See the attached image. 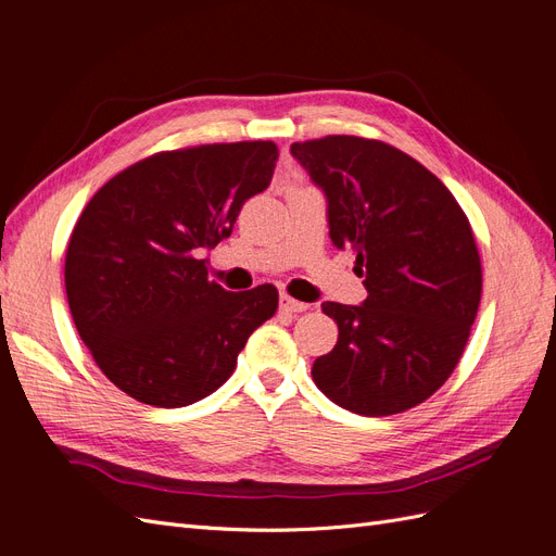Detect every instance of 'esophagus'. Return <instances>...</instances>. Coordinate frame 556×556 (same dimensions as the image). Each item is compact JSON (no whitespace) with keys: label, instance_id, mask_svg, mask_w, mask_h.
Returning <instances> with one entry per match:
<instances>
[{"label":"esophagus","instance_id":"esophagus-1","mask_svg":"<svg viewBox=\"0 0 556 556\" xmlns=\"http://www.w3.org/2000/svg\"><path fill=\"white\" fill-rule=\"evenodd\" d=\"M308 308V304H304V301H296L288 294H280V311L285 313H304Z\"/></svg>","mask_w":556,"mask_h":556}]
</instances>
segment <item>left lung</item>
Returning a JSON list of instances; mask_svg holds the SVG:
<instances>
[{"label":"left lung","instance_id":"obj_1","mask_svg":"<svg viewBox=\"0 0 556 556\" xmlns=\"http://www.w3.org/2000/svg\"><path fill=\"white\" fill-rule=\"evenodd\" d=\"M290 153L325 192L331 243L355 252L368 292L359 306L323 304L339 341L313 380L350 413L408 410L450 378L478 315L468 217L429 169L382 141L325 137Z\"/></svg>","mask_w":556,"mask_h":556}]
</instances>
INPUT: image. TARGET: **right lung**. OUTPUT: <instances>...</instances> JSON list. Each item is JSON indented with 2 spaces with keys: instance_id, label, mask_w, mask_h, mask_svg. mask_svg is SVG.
I'll use <instances>...</instances> for the list:
<instances>
[{
  "instance_id": "add662e5",
  "label": "right lung",
  "mask_w": 556,
  "mask_h": 556,
  "mask_svg": "<svg viewBox=\"0 0 556 556\" xmlns=\"http://www.w3.org/2000/svg\"><path fill=\"white\" fill-rule=\"evenodd\" d=\"M274 141L157 153L113 176L83 208L64 260L74 325L104 376L141 403L182 408L213 394L278 308V290L227 292L204 252L268 188Z\"/></svg>"
}]
</instances>
